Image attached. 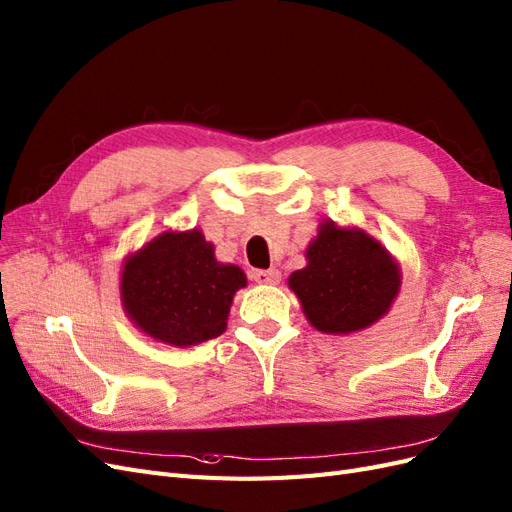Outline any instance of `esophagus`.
<instances>
[{"label": "esophagus", "mask_w": 512, "mask_h": 512, "mask_svg": "<svg viewBox=\"0 0 512 512\" xmlns=\"http://www.w3.org/2000/svg\"><path fill=\"white\" fill-rule=\"evenodd\" d=\"M252 277H254L256 284H271V286H275V284H280L282 273L277 271V269H256L252 273Z\"/></svg>", "instance_id": "34e87169"}]
</instances>
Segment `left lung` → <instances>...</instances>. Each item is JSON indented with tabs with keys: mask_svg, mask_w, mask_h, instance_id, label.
I'll return each mask as SVG.
<instances>
[{
	"mask_svg": "<svg viewBox=\"0 0 512 512\" xmlns=\"http://www.w3.org/2000/svg\"><path fill=\"white\" fill-rule=\"evenodd\" d=\"M307 320L322 333H352L389 312L399 292L397 262L363 230L320 226L307 267L288 280Z\"/></svg>",
	"mask_w": 512,
	"mask_h": 512,
	"instance_id": "1",
	"label": "left lung"
}]
</instances>
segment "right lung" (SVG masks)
<instances>
[{
	"instance_id": "add662e5",
	"label": "right lung",
	"mask_w": 512,
	"mask_h": 512,
	"mask_svg": "<svg viewBox=\"0 0 512 512\" xmlns=\"http://www.w3.org/2000/svg\"><path fill=\"white\" fill-rule=\"evenodd\" d=\"M247 284L235 265H220L203 232H162L123 265L121 299L147 335L194 346L226 331L235 292Z\"/></svg>"
}]
</instances>
